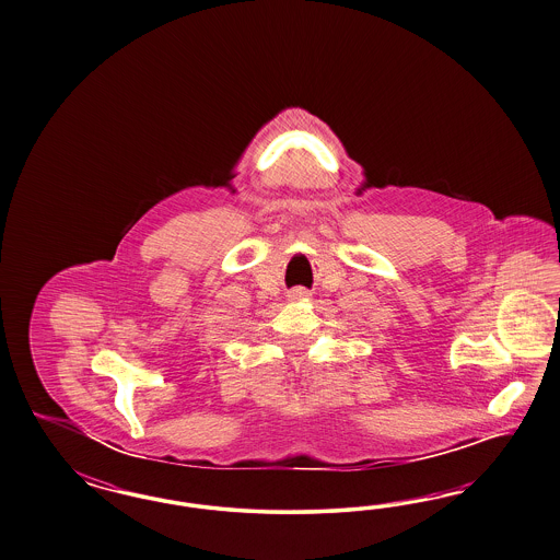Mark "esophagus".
<instances>
[{
	"label": "esophagus",
	"instance_id": "esophagus-1",
	"mask_svg": "<svg viewBox=\"0 0 560 560\" xmlns=\"http://www.w3.org/2000/svg\"><path fill=\"white\" fill-rule=\"evenodd\" d=\"M302 295H304V291H302V289H298V291H293V293H291V298H302Z\"/></svg>",
	"mask_w": 560,
	"mask_h": 560
}]
</instances>
